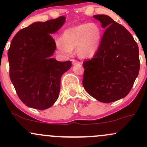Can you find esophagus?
<instances>
[{"mask_svg":"<svg viewBox=\"0 0 147 147\" xmlns=\"http://www.w3.org/2000/svg\"><path fill=\"white\" fill-rule=\"evenodd\" d=\"M72 64L73 65H77V64H80V62L78 61H76L75 59H72Z\"/></svg>","mask_w":147,"mask_h":147,"instance_id":"esophagus-1","label":"esophagus"}]
</instances>
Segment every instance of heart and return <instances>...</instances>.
<instances>
[{"mask_svg":"<svg viewBox=\"0 0 147 147\" xmlns=\"http://www.w3.org/2000/svg\"><path fill=\"white\" fill-rule=\"evenodd\" d=\"M102 38V29L97 23H83L65 30L62 40L56 41V46L61 53L66 56L70 55L72 49L77 48L80 58H88L98 51Z\"/></svg>","mask_w":147,"mask_h":147,"instance_id":"heart-1","label":"heart"}]
</instances>
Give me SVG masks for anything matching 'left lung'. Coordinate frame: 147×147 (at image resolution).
Here are the masks:
<instances>
[{"label": "left lung", "mask_w": 147, "mask_h": 147, "mask_svg": "<svg viewBox=\"0 0 147 147\" xmlns=\"http://www.w3.org/2000/svg\"><path fill=\"white\" fill-rule=\"evenodd\" d=\"M93 17L106 29L98 51L85 61L83 86L92 97L111 103L125 97L140 70L139 49L131 33L107 15Z\"/></svg>", "instance_id": "1"}]
</instances>
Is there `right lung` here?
<instances>
[{
  "instance_id": "obj_1",
  "label": "right lung",
  "mask_w": 147,
  "mask_h": 147,
  "mask_svg": "<svg viewBox=\"0 0 147 147\" xmlns=\"http://www.w3.org/2000/svg\"><path fill=\"white\" fill-rule=\"evenodd\" d=\"M65 22V16L34 22L20 30L11 41L7 53L10 79L18 97L28 107L45 110L58 99L61 78L72 63L52 58L57 46L50 34Z\"/></svg>"
}]
</instances>
